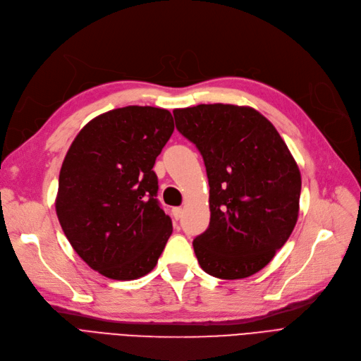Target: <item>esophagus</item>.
<instances>
[{
    "mask_svg": "<svg viewBox=\"0 0 361 361\" xmlns=\"http://www.w3.org/2000/svg\"><path fill=\"white\" fill-rule=\"evenodd\" d=\"M171 216H173V219H175V221H179L180 216H182V209L180 207H173Z\"/></svg>",
    "mask_w": 361,
    "mask_h": 361,
    "instance_id": "obj_1",
    "label": "esophagus"
}]
</instances>
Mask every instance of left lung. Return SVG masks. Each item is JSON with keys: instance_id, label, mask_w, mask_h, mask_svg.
<instances>
[{"instance_id": "1", "label": "left lung", "mask_w": 361, "mask_h": 361, "mask_svg": "<svg viewBox=\"0 0 361 361\" xmlns=\"http://www.w3.org/2000/svg\"><path fill=\"white\" fill-rule=\"evenodd\" d=\"M176 128L203 155L210 224L192 241L200 267L238 280L267 267L298 221L300 171L289 148L250 106L197 105L173 111Z\"/></svg>"}]
</instances>
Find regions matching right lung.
I'll return each instance as SVG.
<instances>
[{"instance_id":"1","label":"right lung","mask_w":361,"mask_h":361,"mask_svg":"<svg viewBox=\"0 0 361 361\" xmlns=\"http://www.w3.org/2000/svg\"><path fill=\"white\" fill-rule=\"evenodd\" d=\"M173 130L167 109L124 106L85 124L66 152L57 218L78 256L108 279L147 276L171 235L152 167Z\"/></svg>"}]
</instances>
